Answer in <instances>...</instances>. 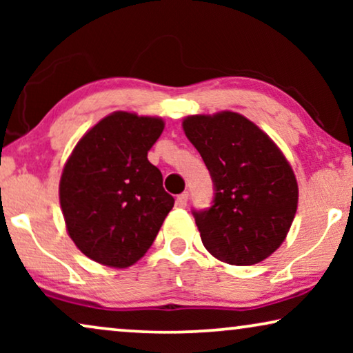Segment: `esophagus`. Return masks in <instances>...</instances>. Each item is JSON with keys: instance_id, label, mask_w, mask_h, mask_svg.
I'll use <instances>...</instances> for the list:
<instances>
[{"instance_id": "esophagus-1", "label": "esophagus", "mask_w": 353, "mask_h": 353, "mask_svg": "<svg viewBox=\"0 0 353 353\" xmlns=\"http://www.w3.org/2000/svg\"><path fill=\"white\" fill-rule=\"evenodd\" d=\"M188 197H190V194H188V192H181V194H178L176 196V205L178 207H186Z\"/></svg>"}]
</instances>
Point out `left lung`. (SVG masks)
<instances>
[{
	"label": "left lung",
	"mask_w": 353,
	"mask_h": 353,
	"mask_svg": "<svg viewBox=\"0 0 353 353\" xmlns=\"http://www.w3.org/2000/svg\"><path fill=\"white\" fill-rule=\"evenodd\" d=\"M183 130L214 183L212 205L192 209L202 244L221 262H262L281 245L297 210L286 157L257 125L230 110L191 115Z\"/></svg>",
	"instance_id": "left-lung-1"
}]
</instances>
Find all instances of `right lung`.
<instances>
[{"mask_svg": "<svg viewBox=\"0 0 353 353\" xmlns=\"http://www.w3.org/2000/svg\"><path fill=\"white\" fill-rule=\"evenodd\" d=\"M162 119L114 112L77 144L61 176L59 199L69 236L94 262L127 268L161 230L175 199L148 151Z\"/></svg>", "mask_w": 353, "mask_h": 353, "instance_id": "obj_1", "label": "right lung"}]
</instances>
